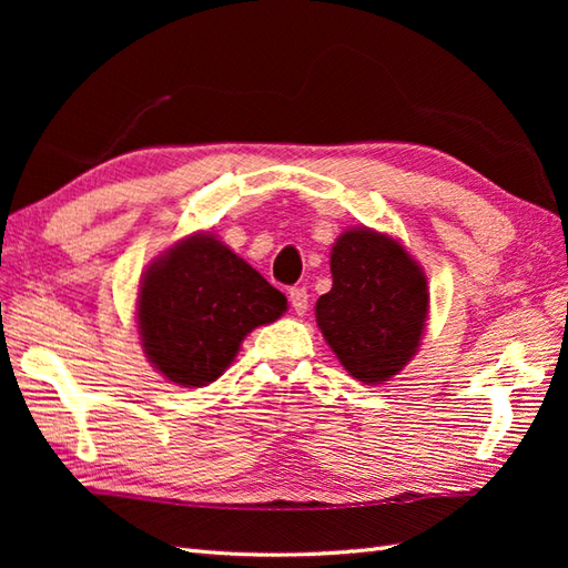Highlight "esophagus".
<instances>
[{"instance_id":"esophagus-1","label":"esophagus","mask_w":568,"mask_h":568,"mask_svg":"<svg viewBox=\"0 0 568 568\" xmlns=\"http://www.w3.org/2000/svg\"><path fill=\"white\" fill-rule=\"evenodd\" d=\"M287 297H291V305H293V310L297 312V315H305L307 305H310V295H307L305 287H291V293H287Z\"/></svg>"}]
</instances>
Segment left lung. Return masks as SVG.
Wrapping results in <instances>:
<instances>
[{"instance_id": "obj_1", "label": "left lung", "mask_w": 568, "mask_h": 568, "mask_svg": "<svg viewBox=\"0 0 568 568\" xmlns=\"http://www.w3.org/2000/svg\"><path fill=\"white\" fill-rule=\"evenodd\" d=\"M332 291L315 315L342 366L366 385L400 373L427 322V277L395 239L361 226L332 248Z\"/></svg>"}]
</instances>
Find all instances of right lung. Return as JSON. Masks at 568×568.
<instances>
[{
    "label": "right lung",
    "mask_w": 568,
    "mask_h": 568,
    "mask_svg": "<svg viewBox=\"0 0 568 568\" xmlns=\"http://www.w3.org/2000/svg\"><path fill=\"white\" fill-rule=\"evenodd\" d=\"M285 307V295L220 239L187 236L141 281L143 352L168 381L202 388L222 376L251 329L275 322Z\"/></svg>",
    "instance_id": "obj_1"
}]
</instances>
